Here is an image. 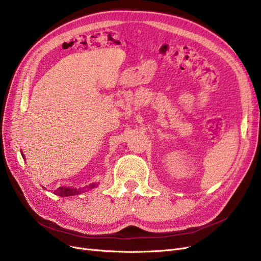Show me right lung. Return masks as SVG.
<instances>
[{"mask_svg":"<svg viewBox=\"0 0 261 261\" xmlns=\"http://www.w3.org/2000/svg\"><path fill=\"white\" fill-rule=\"evenodd\" d=\"M22 158L25 159V156L21 153ZM97 184L96 183H92L89 186H86L83 188H74V187H66V186H61L59 188H57L54 191V194L61 196V197H68V196H74V195H78V194H82L86 191H88V189H91L93 187H96Z\"/></svg>","mask_w":261,"mask_h":261,"instance_id":"right-lung-1","label":"right lung"}]
</instances>
